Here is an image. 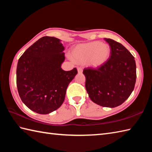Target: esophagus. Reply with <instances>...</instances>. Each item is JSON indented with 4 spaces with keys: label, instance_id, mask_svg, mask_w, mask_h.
I'll return each mask as SVG.
<instances>
[{
    "label": "esophagus",
    "instance_id": "1",
    "mask_svg": "<svg viewBox=\"0 0 152 152\" xmlns=\"http://www.w3.org/2000/svg\"><path fill=\"white\" fill-rule=\"evenodd\" d=\"M77 70H78V73H82V71H83L82 68H80V67H78V68H77Z\"/></svg>",
    "mask_w": 152,
    "mask_h": 152
}]
</instances>
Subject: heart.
<instances>
[{
  "mask_svg": "<svg viewBox=\"0 0 152 152\" xmlns=\"http://www.w3.org/2000/svg\"><path fill=\"white\" fill-rule=\"evenodd\" d=\"M110 55V48L107 44L95 41L76 46L71 57L76 63H86L89 66L96 69L107 62Z\"/></svg>",
  "mask_w": 152,
  "mask_h": 152,
  "instance_id": "1",
  "label": "heart"
}]
</instances>
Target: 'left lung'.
Returning a JSON list of instances; mask_svg holds the SVG:
<instances>
[{
	"label": "left lung",
	"mask_w": 152,
	"mask_h": 152,
	"mask_svg": "<svg viewBox=\"0 0 152 152\" xmlns=\"http://www.w3.org/2000/svg\"><path fill=\"white\" fill-rule=\"evenodd\" d=\"M111 48V56L97 69H85L86 89L91 101L103 107L121 105L133 92L136 82L134 57L120 43L104 38Z\"/></svg>",
	"instance_id": "obj_1"
}]
</instances>
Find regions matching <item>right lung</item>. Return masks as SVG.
Listing matches in <instances>:
<instances>
[{"instance_id":"obj_1","label":"right lung","mask_w":152,"mask_h":152,"mask_svg":"<svg viewBox=\"0 0 152 152\" xmlns=\"http://www.w3.org/2000/svg\"><path fill=\"white\" fill-rule=\"evenodd\" d=\"M64 47L57 38L44 37L25 51L18 63L16 81L22 102L32 111L48 114L59 108L68 86L78 73L64 71Z\"/></svg>"}]
</instances>
